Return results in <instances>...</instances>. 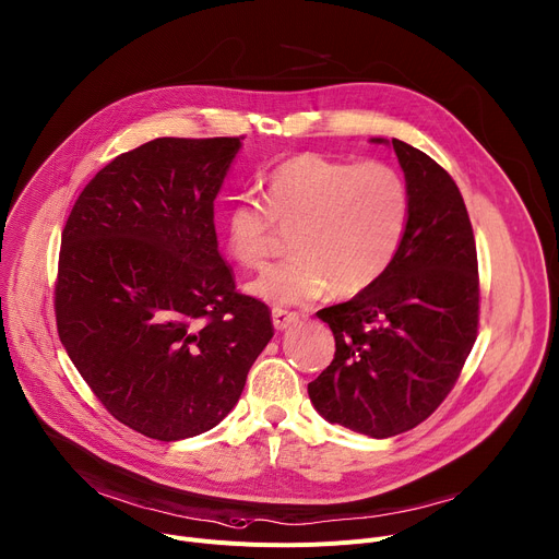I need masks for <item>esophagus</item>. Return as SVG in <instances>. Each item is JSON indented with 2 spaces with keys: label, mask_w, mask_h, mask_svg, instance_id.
I'll list each match as a JSON object with an SVG mask.
<instances>
[{
  "label": "esophagus",
  "mask_w": 559,
  "mask_h": 559,
  "mask_svg": "<svg viewBox=\"0 0 559 559\" xmlns=\"http://www.w3.org/2000/svg\"><path fill=\"white\" fill-rule=\"evenodd\" d=\"M272 321H274V328L276 330H287L289 325H294L296 321H299V314L296 312H287L283 308H274L272 310Z\"/></svg>",
  "instance_id": "obj_1"
}]
</instances>
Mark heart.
Segmentation results:
<instances>
[{"instance_id":"heart-1","label":"heart","mask_w":559,"mask_h":559,"mask_svg":"<svg viewBox=\"0 0 559 559\" xmlns=\"http://www.w3.org/2000/svg\"><path fill=\"white\" fill-rule=\"evenodd\" d=\"M263 200H234L222 213V240L238 265L255 270L270 258L278 227L296 229V255L247 285L274 306H306L330 285L344 296L370 287L393 265L412 217L406 179L376 159L296 155L270 170Z\"/></svg>"}]
</instances>
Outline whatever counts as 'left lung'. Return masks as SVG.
Wrapping results in <instances>:
<instances>
[{
    "mask_svg": "<svg viewBox=\"0 0 559 559\" xmlns=\"http://www.w3.org/2000/svg\"><path fill=\"white\" fill-rule=\"evenodd\" d=\"M389 145L412 193L404 242L380 281L317 312L334 334V359L308 384L328 423L370 438L427 420L454 389L478 330L476 242L459 186L418 147Z\"/></svg>",
    "mask_w": 559,
    "mask_h": 559,
    "instance_id": "obj_1",
    "label": "left lung"
}]
</instances>
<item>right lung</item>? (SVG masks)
I'll use <instances>...</instances> for the list:
<instances>
[{
  "label": "right lung",
  "instance_id": "add662e5",
  "mask_svg": "<svg viewBox=\"0 0 559 559\" xmlns=\"http://www.w3.org/2000/svg\"><path fill=\"white\" fill-rule=\"evenodd\" d=\"M240 136L147 141L85 186L62 229L60 342L107 412L155 440L193 438L236 406L274 337L236 292L213 202Z\"/></svg>",
  "mask_w": 559,
  "mask_h": 559
}]
</instances>
